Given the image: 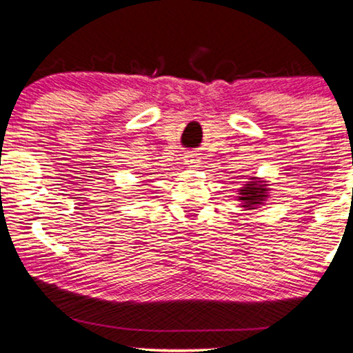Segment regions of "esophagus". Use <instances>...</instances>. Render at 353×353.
Returning <instances> with one entry per match:
<instances>
[{"mask_svg":"<svg viewBox=\"0 0 353 353\" xmlns=\"http://www.w3.org/2000/svg\"><path fill=\"white\" fill-rule=\"evenodd\" d=\"M184 159H185V164H189L190 168H194V165H197L201 163L199 154H196V152H188L184 156Z\"/></svg>","mask_w":353,"mask_h":353,"instance_id":"esophagus-1","label":"esophagus"}]
</instances>
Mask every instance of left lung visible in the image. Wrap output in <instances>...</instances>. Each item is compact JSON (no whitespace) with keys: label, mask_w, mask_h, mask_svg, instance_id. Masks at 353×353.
<instances>
[{"label":"left lung","mask_w":353,"mask_h":353,"mask_svg":"<svg viewBox=\"0 0 353 353\" xmlns=\"http://www.w3.org/2000/svg\"><path fill=\"white\" fill-rule=\"evenodd\" d=\"M269 182L262 177H250L245 184L237 190V201L241 202V208L244 210H254L259 205H264L269 197Z\"/></svg>","instance_id":"obj_1"}]
</instances>
